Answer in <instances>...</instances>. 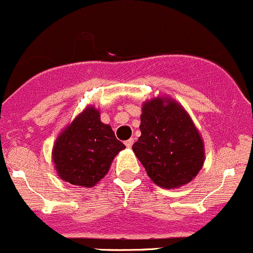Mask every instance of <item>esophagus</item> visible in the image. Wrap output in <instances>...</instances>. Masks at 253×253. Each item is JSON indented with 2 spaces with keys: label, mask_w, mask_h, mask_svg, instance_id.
Segmentation results:
<instances>
[{
  "label": "esophagus",
  "mask_w": 253,
  "mask_h": 253,
  "mask_svg": "<svg viewBox=\"0 0 253 253\" xmlns=\"http://www.w3.org/2000/svg\"><path fill=\"white\" fill-rule=\"evenodd\" d=\"M132 144H134V139H132V137H131V139L126 140V147H131Z\"/></svg>",
  "instance_id": "1"
}]
</instances>
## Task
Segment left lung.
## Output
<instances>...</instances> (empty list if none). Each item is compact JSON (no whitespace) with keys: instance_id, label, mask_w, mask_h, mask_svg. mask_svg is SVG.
<instances>
[{"instance_id":"8db88e82","label":"left lung","mask_w":253,"mask_h":253,"mask_svg":"<svg viewBox=\"0 0 253 253\" xmlns=\"http://www.w3.org/2000/svg\"><path fill=\"white\" fill-rule=\"evenodd\" d=\"M141 135L132 151L147 176L162 188L189 183L204 164L201 134L183 107L169 97H157L142 106Z\"/></svg>"}]
</instances>
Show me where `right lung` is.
<instances>
[{
	"label": "right lung",
	"instance_id": "add662e5",
	"mask_svg": "<svg viewBox=\"0 0 253 253\" xmlns=\"http://www.w3.org/2000/svg\"><path fill=\"white\" fill-rule=\"evenodd\" d=\"M123 149L126 145L117 139L111 126L101 122L98 109L87 107L59 135L52 161L60 178L89 188L106 176Z\"/></svg>",
	"mask_w": 253,
	"mask_h": 253
}]
</instances>
